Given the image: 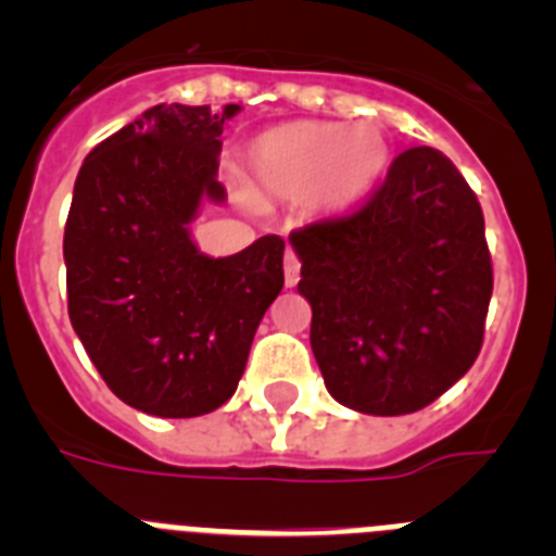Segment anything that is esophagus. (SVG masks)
Returning <instances> with one entry per match:
<instances>
[{
  "mask_svg": "<svg viewBox=\"0 0 556 556\" xmlns=\"http://www.w3.org/2000/svg\"><path fill=\"white\" fill-rule=\"evenodd\" d=\"M283 281H287V287H298V281H301V262H298V255L292 253V250H287V255H283Z\"/></svg>",
  "mask_w": 556,
  "mask_h": 556,
  "instance_id": "esophagus-1",
  "label": "esophagus"
}]
</instances>
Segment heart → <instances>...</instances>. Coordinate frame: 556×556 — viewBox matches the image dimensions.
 I'll return each mask as SVG.
<instances>
[{
  "instance_id": "heart-1",
  "label": "heart",
  "mask_w": 556,
  "mask_h": 556,
  "mask_svg": "<svg viewBox=\"0 0 556 556\" xmlns=\"http://www.w3.org/2000/svg\"><path fill=\"white\" fill-rule=\"evenodd\" d=\"M390 166V139L376 119L292 122L255 136L248 180L264 198L306 194L320 211H345L370 194Z\"/></svg>"
}]
</instances>
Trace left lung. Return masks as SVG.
Listing matches in <instances>:
<instances>
[{"mask_svg": "<svg viewBox=\"0 0 556 556\" xmlns=\"http://www.w3.org/2000/svg\"><path fill=\"white\" fill-rule=\"evenodd\" d=\"M289 244L333 401L362 415H409L470 370L493 264L479 200L443 152H401L356 214L306 225Z\"/></svg>", "mask_w": 556, "mask_h": 556, "instance_id": "8db88e82", "label": "left lung"}]
</instances>
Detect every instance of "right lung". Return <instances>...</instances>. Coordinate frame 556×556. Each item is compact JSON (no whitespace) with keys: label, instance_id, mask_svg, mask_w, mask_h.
<instances>
[{"label":"right lung","instance_id":"1","mask_svg":"<svg viewBox=\"0 0 556 556\" xmlns=\"http://www.w3.org/2000/svg\"><path fill=\"white\" fill-rule=\"evenodd\" d=\"M242 111L161 102L88 152L63 262L68 320L116 397L155 417L219 409L239 387L255 328L283 287V239L225 258L189 225L223 205V125Z\"/></svg>","mask_w":556,"mask_h":556}]
</instances>
